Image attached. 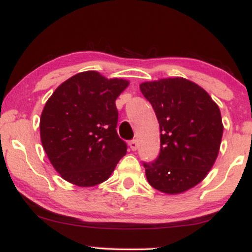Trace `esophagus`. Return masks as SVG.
Here are the masks:
<instances>
[{
    "mask_svg": "<svg viewBox=\"0 0 252 252\" xmlns=\"http://www.w3.org/2000/svg\"><path fill=\"white\" fill-rule=\"evenodd\" d=\"M129 146L132 151H136L138 149V143H137V140H131V142L129 143Z\"/></svg>",
    "mask_w": 252,
    "mask_h": 252,
    "instance_id": "esophagus-1",
    "label": "esophagus"
}]
</instances>
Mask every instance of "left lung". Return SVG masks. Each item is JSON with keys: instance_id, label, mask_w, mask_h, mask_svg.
I'll return each instance as SVG.
<instances>
[{"instance_id": "1", "label": "left lung", "mask_w": 252, "mask_h": 252, "mask_svg": "<svg viewBox=\"0 0 252 252\" xmlns=\"http://www.w3.org/2000/svg\"><path fill=\"white\" fill-rule=\"evenodd\" d=\"M143 95L160 126V154L144 162L147 182L163 193L186 192L202 182L219 154L223 124L209 93L182 77L145 82Z\"/></svg>"}]
</instances>
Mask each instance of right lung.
Listing matches in <instances>:
<instances>
[{"label": "right lung", "instance_id": "add662e5", "mask_svg": "<svg viewBox=\"0 0 252 252\" xmlns=\"http://www.w3.org/2000/svg\"><path fill=\"white\" fill-rule=\"evenodd\" d=\"M129 85L98 71L70 77L47 100L40 117V138L54 168L78 187L109 179L126 144L116 132L115 100Z\"/></svg>", "mask_w": 252, "mask_h": 252}]
</instances>
